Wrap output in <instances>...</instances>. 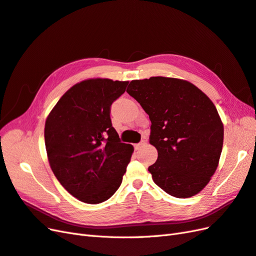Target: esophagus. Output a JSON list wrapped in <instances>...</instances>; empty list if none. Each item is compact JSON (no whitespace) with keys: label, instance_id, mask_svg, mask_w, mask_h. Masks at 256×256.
<instances>
[{"label":"esophagus","instance_id":"1","mask_svg":"<svg viewBox=\"0 0 256 256\" xmlns=\"http://www.w3.org/2000/svg\"><path fill=\"white\" fill-rule=\"evenodd\" d=\"M146 144V140H142V142H140V144H134V147H135V149H136V150H138V149H140V148L142 147V144Z\"/></svg>","mask_w":256,"mask_h":256}]
</instances>
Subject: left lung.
<instances>
[{
  "mask_svg": "<svg viewBox=\"0 0 256 256\" xmlns=\"http://www.w3.org/2000/svg\"><path fill=\"white\" fill-rule=\"evenodd\" d=\"M126 92L151 121L158 160L148 170L154 184L178 198L198 194L216 172L223 147V122L212 100L186 80L162 76L132 80Z\"/></svg>",
  "mask_w": 256,
  "mask_h": 256,
  "instance_id": "1",
  "label": "left lung"
}]
</instances>
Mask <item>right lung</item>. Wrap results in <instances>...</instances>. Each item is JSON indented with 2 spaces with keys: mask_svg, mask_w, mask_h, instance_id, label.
<instances>
[{
  "mask_svg": "<svg viewBox=\"0 0 256 256\" xmlns=\"http://www.w3.org/2000/svg\"><path fill=\"white\" fill-rule=\"evenodd\" d=\"M128 82L82 80L65 92L47 116L49 165L66 191L80 202L100 204L116 193L134 147L120 142L110 106Z\"/></svg>",
  "mask_w": 256,
  "mask_h": 256,
  "instance_id": "right-lung-1",
  "label": "right lung"
}]
</instances>
